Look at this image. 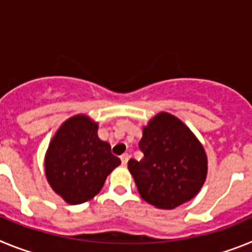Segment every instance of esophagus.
Segmentation results:
<instances>
[{
    "label": "esophagus",
    "instance_id": "34e87169",
    "mask_svg": "<svg viewBox=\"0 0 252 252\" xmlns=\"http://www.w3.org/2000/svg\"><path fill=\"white\" fill-rule=\"evenodd\" d=\"M128 154H122L121 155V161H122V165H126V164H127V161H128Z\"/></svg>",
    "mask_w": 252,
    "mask_h": 252
}]
</instances>
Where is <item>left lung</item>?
Returning a JSON list of instances; mask_svg holds the SVG:
<instances>
[{"label":"left lung","mask_w":252,"mask_h":252,"mask_svg":"<svg viewBox=\"0 0 252 252\" xmlns=\"http://www.w3.org/2000/svg\"><path fill=\"white\" fill-rule=\"evenodd\" d=\"M140 161L128 160V170L144 201L173 209L190 201L203 187L208 160L192 130L168 112L155 115L142 128Z\"/></svg>","instance_id":"obj_1"}]
</instances>
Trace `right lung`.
Wrapping results in <instances>:
<instances>
[{
    "label": "right lung",
    "mask_w": 252,
    "mask_h": 252,
    "mask_svg": "<svg viewBox=\"0 0 252 252\" xmlns=\"http://www.w3.org/2000/svg\"><path fill=\"white\" fill-rule=\"evenodd\" d=\"M98 122L75 115L60 125L45 153L49 186L69 204L91 201L121 160L98 137Z\"/></svg>",
    "instance_id": "1"
}]
</instances>
